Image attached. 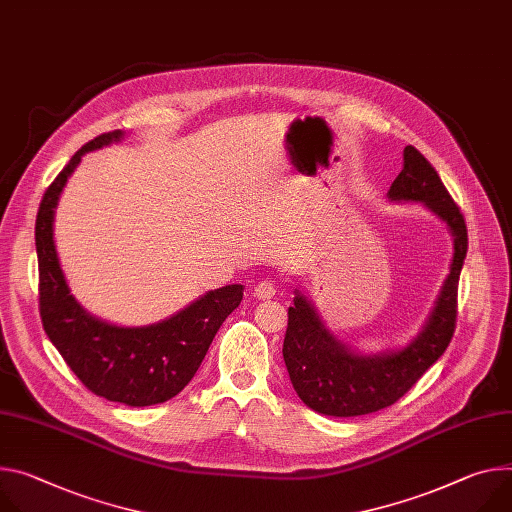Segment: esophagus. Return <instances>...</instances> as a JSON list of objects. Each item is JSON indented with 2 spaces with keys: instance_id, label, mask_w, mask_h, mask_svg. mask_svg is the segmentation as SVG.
<instances>
[{
  "instance_id": "obj_1",
  "label": "esophagus",
  "mask_w": 512,
  "mask_h": 512,
  "mask_svg": "<svg viewBox=\"0 0 512 512\" xmlns=\"http://www.w3.org/2000/svg\"><path fill=\"white\" fill-rule=\"evenodd\" d=\"M253 296H255L257 300H269V298H273V296H275V284H273L271 280L259 282V284L255 286V290H253Z\"/></svg>"
}]
</instances>
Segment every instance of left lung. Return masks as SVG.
Segmentation results:
<instances>
[{
	"label": "left lung",
	"mask_w": 512,
	"mask_h": 512,
	"mask_svg": "<svg viewBox=\"0 0 512 512\" xmlns=\"http://www.w3.org/2000/svg\"><path fill=\"white\" fill-rule=\"evenodd\" d=\"M390 202H418L443 220L453 237V259L423 329L400 349L359 353L341 343L324 324L314 302L296 290L288 308L284 361L300 400L327 416L378 412L402 398L445 353L457 318V284L468 253V228L433 169L414 147L388 190Z\"/></svg>",
	"instance_id": "obj_1"
}]
</instances>
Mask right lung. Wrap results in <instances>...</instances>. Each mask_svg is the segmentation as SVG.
<instances>
[{"label": "right lung", "instance_id": "right-lung-1", "mask_svg": "<svg viewBox=\"0 0 512 512\" xmlns=\"http://www.w3.org/2000/svg\"><path fill=\"white\" fill-rule=\"evenodd\" d=\"M122 130L83 145L44 192L36 216L40 316L44 333L81 384L110 402L151 406L190 384L220 324L243 300V286L210 290L173 316L147 327H118L89 314L71 294L55 247V210L81 157L118 143Z\"/></svg>", "mask_w": 512, "mask_h": 512}]
</instances>
